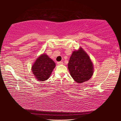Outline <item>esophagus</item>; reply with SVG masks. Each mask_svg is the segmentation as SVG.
<instances>
[{
  "label": "esophagus",
  "mask_w": 121,
  "mask_h": 121,
  "mask_svg": "<svg viewBox=\"0 0 121 121\" xmlns=\"http://www.w3.org/2000/svg\"><path fill=\"white\" fill-rule=\"evenodd\" d=\"M57 63H58V65H62L63 63V62H62V61H60V62H57Z\"/></svg>",
  "instance_id": "obj_1"
}]
</instances>
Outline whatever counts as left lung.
<instances>
[{"label":"left lung","mask_w":121,"mask_h":121,"mask_svg":"<svg viewBox=\"0 0 121 121\" xmlns=\"http://www.w3.org/2000/svg\"><path fill=\"white\" fill-rule=\"evenodd\" d=\"M71 76L78 83H82L91 78L93 73V65L89 56L80 48L73 51L68 64Z\"/></svg>","instance_id":"8db88e82"}]
</instances>
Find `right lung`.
I'll return each mask as SVG.
<instances>
[{
	"label": "right lung",
	"mask_w": 121,
	"mask_h": 121,
	"mask_svg": "<svg viewBox=\"0 0 121 121\" xmlns=\"http://www.w3.org/2000/svg\"><path fill=\"white\" fill-rule=\"evenodd\" d=\"M56 67V63L46 54L39 56L32 65L31 70L37 79L44 81L48 79L53 70Z\"/></svg>",
	"instance_id": "right-lung-1"
}]
</instances>
